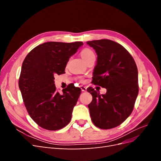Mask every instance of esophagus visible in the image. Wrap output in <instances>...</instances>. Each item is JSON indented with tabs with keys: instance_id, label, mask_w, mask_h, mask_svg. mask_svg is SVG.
Returning a JSON list of instances; mask_svg holds the SVG:
<instances>
[{
	"instance_id": "esophagus-1",
	"label": "esophagus",
	"mask_w": 161,
	"mask_h": 161,
	"mask_svg": "<svg viewBox=\"0 0 161 161\" xmlns=\"http://www.w3.org/2000/svg\"><path fill=\"white\" fill-rule=\"evenodd\" d=\"M80 89L82 92H86V87L85 86H80Z\"/></svg>"
}]
</instances>
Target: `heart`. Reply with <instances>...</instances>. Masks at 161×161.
I'll use <instances>...</instances> for the list:
<instances>
[{
    "mask_svg": "<svg viewBox=\"0 0 161 161\" xmlns=\"http://www.w3.org/2000/svg\"><path fill=\"white\" fill-rule=\"evenodd\" d=\"M80 56L85 62L91 60L92 58H95L94 52L89 48H85L80 52Z\"/></svg>",
    "mask_w": 161,
    "mask_h": 161,
    "instance_id": "obj_1",
    "label": "heart"
}]
</instances>
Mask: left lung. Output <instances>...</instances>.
I'll return each mask as SVG.
<instances>
[{
  "label": "left lung",
  "instance_id": "obj_1",
  "mask_svg": "<svg viewBox=\"0 0 161 161\" xmlns=\"http://www.w3.org/2000/svg\"><path fill=\"white\" fill-rule=\"evenodd\" d=\"M97 55L92 82L107 89L101 95L92 87L88 105L93 124L101 129L120 125L133 111L138 94V73L134 58L119 43L109 40L86 42Z\"/></svg>",
  "mask_w": 161,
  "mask_h": 161
}]
</instances>
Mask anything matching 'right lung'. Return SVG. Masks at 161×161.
<instances>
[{"instance_id": "1", "label": "right lung", "mask_w": 161, "mask_h": 161, "mask_svg": "<svg viewBox=\"0 0 161 161\" xmlns=\"http://www.w3.org/2000/svg\"><path fill=\"white\" fill-rule=\"evenodd\" d=\"M83 45L81 42H50L36 47L24 60L19 87L27 112L40 127L58 130L69 124L81 89L73 84L60 94L54 75L65 73L69 58Z\"/></svg>"}]
</instances>
